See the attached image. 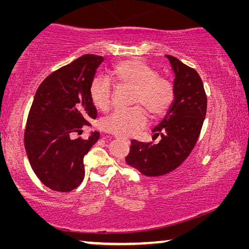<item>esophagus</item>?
I'll list each match as a JSON object with an SVG mask.
<instances>
[{
  "mask_svg": "<svg viewBox=\"0 0 249 249\" xmlns=\"http://www.w3.org/2000/svg\"><path fill=\"white\" fill-rule=\"evenodd\" d=\"M116 138H120V140H123L124 142H127V144H129V140H127V138H122V137H119V136H115Z\"/></svg>",
  "mask_w": 249,
  "mask_h": 249,
  "instance_id": "obj_1",
  "label": "esophagus"
}]
</instances>
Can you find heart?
<instances>
[{
  "label": "heart",
  "instance_id": "obj_1",
  "mask_svg": "<svg viewBox=\"0 0 249 249\" xmlns=\"http://www.w3.org/2000/svg\"><path fill=\"white\" fill-rule=\"evenodd\" d=\"M112 82L120 87L132 88L134 93L130 103L138 104L129 108H117L104 119V130L119 137H129L137 134L147 124V108L150 114H166L175 101V87L169 79L158 75L150 66L141 60H126L117 64L108 79L96 77L90 83V98L100 111H107L112 105Z\"/></svg>",
  "mask_w": 249,
  "mask_h": 249
}]
</instances>
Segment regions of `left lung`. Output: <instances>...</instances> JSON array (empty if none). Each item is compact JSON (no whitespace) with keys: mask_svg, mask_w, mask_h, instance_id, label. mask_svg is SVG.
I'll return each instance as SVG.
<instances>
[{"mask_svg":"<svg viewBox=\"0 0 249 249\" xmlns=\"http://www.w3.org/2000/svg\"><path fill=\"white\" fill-rule=\"evenodd\" d=\"M175 71V101L165 119L153 129L158 144L130 142L127 165L148 177L175 170L195 148L206 114L208 99L196 71L179 59L167 54Z\"/></svg>","mask_w":249,"mask_h":249,"instance_id":"8db88e82","label":"left lung"}]
</instances>
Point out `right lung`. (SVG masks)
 Segmentation results:
<instances>
[{"label":"right lung","mask_w":249,"mask_h":249,"mask_svg":"<svg viewBox=\"0 0 249 249\" xmlns=\"http://www.w3.org/2000/svg\"><path fill=\"white\" fill-rule=\"evenodd\" d=\"M103 60L98 54H83L50 73L36 91L24 145L35 175L53 191L79 187L84 178L83 157L100 137L99 132L88 138L77 136L98 115L90 83Z\"/></svg>","instance_id":"1"}]
</instances>
